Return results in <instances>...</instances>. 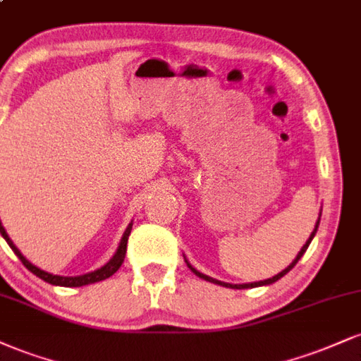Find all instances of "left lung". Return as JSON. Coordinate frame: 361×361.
<instances>
[{"mask_svg":"<svg viewBox=\"0 0 361 361\" xmlns=\"http://www.w3.org/2000/svg\"><path fill=\"white\" fill-rule=\"evenodd\" d=\"M318 225H319V219H318V222H316V227H314V230H312V233L310 235V238H307V242L305 245H302V249L299 250V254H298V257L293 260V264H290V266H288L284 269V271L282 272H279V274L277 276H274V277H271V279H266V281H259V282H250V284H228V282H222V281H216V279H214V277H210V276H205V274H202V272H198L197 269L195 267H192L190 266L188 262V267L192 269V271L195 272V274H197L198 277H202V279H205V281H208V282H215V284H220V286H225V288H232V289H247V288H257V286H264V284H272V282H276L277 279H281L282 276L284 274H288V272L290 271V269H293L294 266H296L298 264V260L302 257V254H305V252L307 250V247H310V244H311V240H312V237H314V233H316V230H318Z\"/></svg>","mask_w":361,"mask_h":361,"instance_id":"8db88e82","label":"left lung"}]
</instances>
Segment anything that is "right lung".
I'll list each match as a JSON object with an SVG mask.
<instances>
[{"label":"right lung","mask_w":361,"mask_h":361,"mask_svg":"<svg viewBox=\"0 0 361 361\" xmlns=\"http://www.w3.org/2000/svg\"><path fill=\"white\" fill-rule=\"evenodd\" d=\"M131 228H133V224H129V227L126 228L123 238H121V244H119V249L114 254V257H112L109 262L106 264V266L97 269V271L94 272H89V274H84V276H77V277H62V276H54V274H49V272L42 271V269H38L37 266H33L30 260H27L21 255V252L16 249V245L13 244L11 238L8 237L6 230L0 222V233L4 237V240L8 242V245L11 247V250L15 252L16 255H18V259L23 262V266L28 269L30 272H33L35 276L40 277L45 282H49V284H54V286H65V288H80V286H85V284H92V282H99V281H104L107 279V277H111L114 272L123 266L124 262V257H126V249H128V238H129V233H131Z\"/></svg>","instance_id":"add662e5"}]
</instances>
